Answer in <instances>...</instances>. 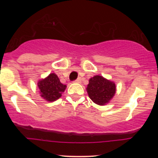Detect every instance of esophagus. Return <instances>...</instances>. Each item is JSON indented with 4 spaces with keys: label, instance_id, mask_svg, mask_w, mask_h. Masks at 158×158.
<instances>
[{
    "label": "esophagus",
    "instance_id": "34e87169",
    "mask_svg": "<svg viewBox=\"0 0 158 158\" xmlns=\"http://www.w3.org/2000/svg\"><path fill=\"white\" fill-rule=\"evenodd\" d=\"M81 81V78H78V79H76V80L74 81H75V82H77V83H80Z\"/></svg>",
    "mask_w": 158,
    "mask_h": 158
}]
</instances>
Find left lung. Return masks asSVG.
I'll return each instance as SVG.
<instances>
[{"label":"left lung","mask_w":158,"mask_h":158,"mask_svg":"<svg viewBox=\"0 0 158 158\" xmlns=\"http://www.w3.org/2000/svg\"><path fill=\"white\" fill-rule=\"evenodd\" d=\"M86 89L90 99L100 106L109 102L116 93L115 84L98 75L90 79Z\"/></svg>","instance_id":"8db88e82"}]
</instances>
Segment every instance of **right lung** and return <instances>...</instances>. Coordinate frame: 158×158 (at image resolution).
<instances>
[{"label": "right lung", "mask_w": 158, "mask_h": 158, "mask_svg": "<svg viewBox=\"0 0 158 158\" xmlns=\"http://www.w3.org/2000/svg\"><path fill=\"white\" fill-rule=\"evenodd\" d=\"M38 87L41 97L49 102H53L61 97L66 85L61 84L55 73H50L46 79L39 81Z\"/></svg>", "instance_id": "obj_1"}]
</instances>
